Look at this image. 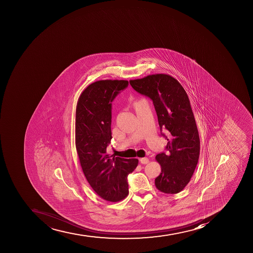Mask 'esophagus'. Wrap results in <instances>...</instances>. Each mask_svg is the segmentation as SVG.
<instances>
[{"label":"esophagus","instance_id":"34e87169","mask_svg":"<svg viewBox=\"0 0 253 253\" xmlns=\"http://www.w3.org/2000/svg\"><path fill=\"white\" fill-rule=\"evenodd\" d=\"M140 162H141V164H147L149 163V159L148 158H141L140 159Z\"/></svg>","mask_w":253,"mask_h":253}]
</instances>
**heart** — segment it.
<instances>
[{
  "label": "heart",
  "mask_w": 253,
  "mask_h": 253,
  "mask_svg": "<svg viewBox=\"0 0 253 253\" xmlns=\"http://www.w3.org/2000/svg\"><path fill=\"white\" fill-rule=\"evenodd\" d=\"M140 101L141 100L135 101L134 103H133V107H134V106L136 105V103H138L139 102H140Z\"/></svg>",
  "instance_id": "obj_1"
}]
</instances>
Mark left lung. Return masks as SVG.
<instances>
[{"instance_id": "left-lung-1", "label": "left lung", "mask_w": 253, "mask_h": 253, "mask_svg": "<svg viewBox=\"0 0 253 253\" xmlns=\"http://www.w3.org/2000/svg\"><path fill=\"white\" fill-rule=\"evenodd\" d=\"M140 94L152 99L160 130L167 132L168 153L156 155L161 173L155 179L160 192L174 194L190 181L200 155V137L190 101L181 84L168 74L129 81Z\"/></svg>"}]
</instances>
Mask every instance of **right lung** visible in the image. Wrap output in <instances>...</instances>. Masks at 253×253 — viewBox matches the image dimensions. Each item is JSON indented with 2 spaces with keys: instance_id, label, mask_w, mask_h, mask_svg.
Instances as JSON below:
<instances>
[{
  "instance_id": "1",
  "label": "right lung",
  "mask_w": 253,
  "mask_h": 253,
  "mask_svg": "<svg viewBox=\"0 0 253 253\" xmlns=\"http://www.w3.org/2000/svg\"><path fill=\"white\" fill-rule=\"evenodd\" d=\"M128 85L126 80H100L88 85L79 97L75 119V144L81 167L97 194L111 202L128 194L127 174L138 159L108 155L112 139V102Z\"/></svg>"
}]
</instances>
